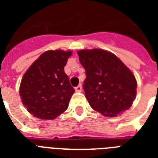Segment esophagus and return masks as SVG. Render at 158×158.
I'll return each mask as SVG.
<instances>
[{"instance_id": "34e87169", "label": "esophagus", "mask_w": 158, "mask_h": 158, "mask_svg": "<svg viewBox=\"0 0 158 158\" xmlns=\"http://www.w3.org/2000/svg\"><path fill=\"white\" fill-rule=\"evenodd\" d=\"M75 91H76V92H81L82 91V86H81V85H78L77 87H75Z\"/></svg>"}]
</instances>
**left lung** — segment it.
<instances>
[{"instance_id":"left-lung-1","label":"left lung","mask_w":158,"mask_h":158,"mask_svg":"<svg viewBox=\"0 0 158 158\" xmlns=\"http://www.w3.org/2000/svg\"><path fill=\"white\" fill-rule=\"evenodd\" d=\"M85 69L84 93L89 105L105 116H116L131 106L137 82L133 73L112 53L101 50L78 52Z\"/></svg>"}]
</instances>
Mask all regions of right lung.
Masks as SVG:
<instances>
[{
  "instance_id": "add662e5",
  "label": "right lung",
  "mask_w": 158,
  "mask_h": 158,
  "mask_svg": "<svg viewBox=\"0 0 158 158\" xmlns=\"http://www.w3.org/2000/svg\"><path fill=\"white\" fill-rule=\"evenodd\" d=\"M71 54L70 51H48L23 74L19 94L28 112L35 117L53 120L68 108L74 89L64 67Z\"/></svg>"
}]
</instances>
